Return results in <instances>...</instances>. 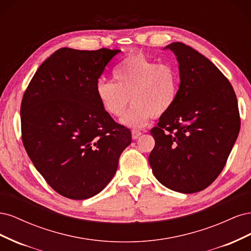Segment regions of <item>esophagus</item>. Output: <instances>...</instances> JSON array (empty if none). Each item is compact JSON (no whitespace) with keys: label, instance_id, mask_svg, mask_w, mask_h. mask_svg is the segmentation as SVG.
Listing matches in <instances>:
<instances>
[{"label":"esophagus","instance_id":"34e87169","mask_svg":"<svg viewBox=\"0 0 251 251\" xmlns=\"http://www.w3.org/2000/svg\"><path fill=\"white\" fill-rule=\"evenodd\" d=\"M131 132H132V138L133 139H137L139 136L141 135V132L138 131V130H132Z\"/></svg>","mask_w":251,"mask_h":251}]
</instances>
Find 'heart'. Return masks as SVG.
Instances as JSON below:
<instances>
[{
	"mask_svg": "<svg viewBox=\"0 0 251 251\" xmlns=\"http://www.w3.org/2000/svg\"><path fill=\"white\" fill-rule=\"evenodd\" d=\"M116 82L100 79L96 96L102 109L114 117L125 114L130 97L132 107L121 119L131 127L146 126L151 117L168 113L177 100L180 77L170 64H158L142 53L126 56L114 69Z\"/></svg>",
	"mask_w": 251,
	"mask_h": 251,
	"instance_id": "heart-1",
	"label": "heart"
}]
</instances>
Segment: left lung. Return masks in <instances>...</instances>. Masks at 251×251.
<instances>
[{
  "label": "left lung",
  "instance_id": "8db88e82",
  "mask_svg": "<svg viewBox=\"0 0 251 251\" xmlns=\"http://www.w3.org/2000/svg\"><path fill=\"white\" fill-rule=\"evenodd\" d=\"M180 86L172 109L151 130L155 147L149 162L157 180L183 194L203 191L227 162L241 126L229 80L192 47L173 43Z\"/></svg>",
  "mask_w": 251,
  "mask_h": 251
}]
</instances>
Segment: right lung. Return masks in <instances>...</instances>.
Returning a JSON list of instances; mask_svg holds the SVG:
<instances>
[{
  "instance_id": "right-lung-1",
  "label": "right lung",
  "mask_w": 251,
  "mask_h": 251,
  "mask_svg": "<svg viewBox=\"0 0 251 251\" xmlns=\"http://www.w3.org/2000/svg\"><path fill=\"white\" fill-rule=\"evenodd\" d=\"M118 53L60 48L40 66L23 95L24 148L47 183L68 199L101 192L132 141L131 131L96 96L98 78Z\"/></svg>"
}]
</instances>
